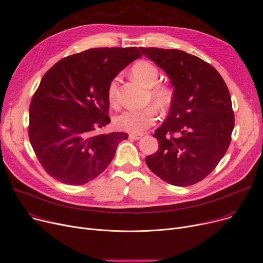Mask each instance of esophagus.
Segmentation results:
<instances>
[{
  "label": "esophagus",
  "mask_w": 263,
  "mask_h": 263,
  "mask_svg": "<svg viewBox=\"0 0 263 263\" xmlns=\"http://www.w3.org/2000/svg\"><path fill=\"white\" fill-rule=\"evenodd\" d=\"M142 137V134H129V139H132V140H139V139H141Z\"/></svg>",
  "instance_id": "esophagus-1"
}]
</instances>
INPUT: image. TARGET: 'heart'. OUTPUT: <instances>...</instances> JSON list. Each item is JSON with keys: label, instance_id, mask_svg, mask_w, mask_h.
Returning <instances> with one entry per match:
<instances>
[{"label": "heart", "instance_id": "heart-1", "mask_svg": "<svg viewBox=\"0 0 263 263\" xmlns=\"http://www.w3.org/2000/svg\"><path fill=\"white\" fill-rule=\"evenodd\" d=\"M134 79L140 82L148 90L149 101L157 110L164 111L172 102V91L164 85L158 84L159 71L148 61L141 60L136 63L132 68ZM119 79H114L108 86V101L111 105L118 103ZM156 110L152 106L142 109H127L115 118V124L119 129L132 134H141L156 121Z\"/></svg>", "mask_w": 263, "mask_h": 263}]
</instances>
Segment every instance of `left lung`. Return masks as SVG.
<instances>
[{
	"label": "left lung",
	"mask_w": 263,
	"mask_h": 263,
	"mask_svg": "<svg viewBox=\"0 0 263 263\" xmlns=\"http://www.w3.org/2000/svg\"><path fill=\"white\" fill-rule=\"evenodd\" d=\"M140 51L166 73L174 89L168 115L153 135L159 148L145 162L165 182L191 186L213 171L230 144L235 116L228 88L217 70L194 55Z\"/></svg>",
	"instance_id": "1"
}]
</instances>
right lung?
I'll return each mask as SVG.
<instances>
[{"mask_svg":"<svg viewBox=\"0 0 263 263\" xmlns=\"http://www.w3.org/2000/svg\"><path fill=\"white\" fill-rule=\"evenodd\" d=\"M141 56L137 48L90 49L59 60L44 74L30 102L28 137L49 175L81 186L109 165L128 135L96 133L110 122L108 86Z\"/></svg>","mask_w":263,"mask_h":263,"instance_id":"add662e5","label":"right lung"}]
</instances>
